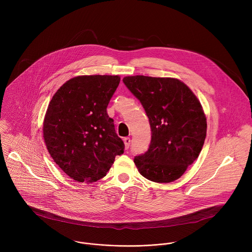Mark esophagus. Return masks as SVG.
<instances>
[{
    "label": "esophagus",
    "instance_id": "34e87169",
    "mask_svg": "<svg viewBox=\"0 0 252 252\" xmlns=\"http://www.w3.org/2000/svg\"><path fill=\"white\" fill-rule=\"evenodd\" d=\"M123 141H124V144H125V148L128 149L129 146H130V144H131V139L130 138H124Z\"/></svg>",
    "mask_w": 252,
    "mask_h": 252
}]
</instances>
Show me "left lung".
Listing matches in <instances>:
<instances>
[{"mask_svg":"<svg viewBox=\"0 0 252 252\" xmlns=\"http://www.w3.org/2000/svg\"><path fill=\"white\" fill-rule=\"evenodd\" d=\"M123 82L142 103L151 128L148 150L134 159L139 173L159 183L180 179L198 158L207 136L200 101L178 78L132 75Z\"/></svg>","mask_w":252,"mask_h":252,"instance_id":"1","label":"left lung"}]
</instances>
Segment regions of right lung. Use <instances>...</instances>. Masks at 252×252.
I'll use <instances>...</instances> for the list:
<instances>
[{
	"label": "right lung",
	"mask_w": 252,
	"mask_h": 252,
	"mask_svg": "<svg viewBox=\"0 0 252 252\" xmlns=\"http://www.w3.org/2000/svg\"><path fill=\"white\" fill-rule=\"evenodd\" d=\"M119 82V75H78L66 81L48 105L43 140L54 162L72 180H101L115 156L124 152L107 112Z\"/></svg>",
	"instance_id": "right-lung-1"
}]
</instances>
